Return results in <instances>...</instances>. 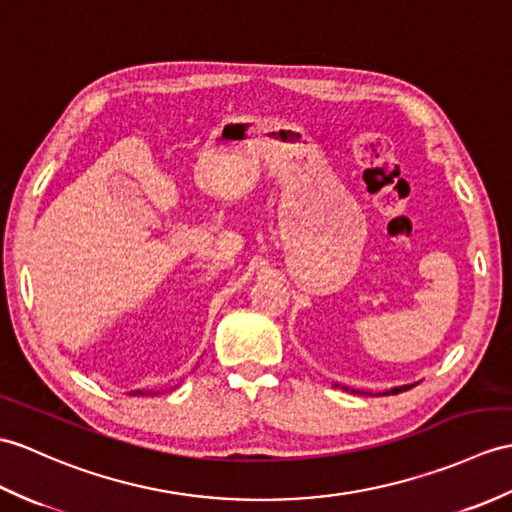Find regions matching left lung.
Here are the masks:
<instances>
[{
  "mask_svg": "<svg viewBox=\"0 0 512 512\" xmlns=\"http://www.w3.org/2000/svg\"><path fill=\"white\" fill-rule=\"evenodd\" d=\"M336 386H340V384H336ZM414 384H408V386H397V388H390V390H386L384 392V395H390V392H392V395H397V392H403V390H408V388H412ZM342 390H351V392H360V390H355V388H349V386H340ZM362 395H364V392H362Z\"/></svg>",
  "mask_w": 512,
  "mask_h": 512,
  "instance_id": "8db88e82",
  "label": "left lung"
}]
</instances>
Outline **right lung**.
<instances>
[{"mask_svg":"<svg viewBox=\"0 0 512 512\" xmlns=\"http://www.w3.org/2000/svg\"><path fill=\"white\" fill-rule=\"evenodd\" d=\"M130 395H152V390H133V392H130ZM154 395H157V392H154Z\"/></svg>","mask_w":512,"mask_h":512,"instance_id":"1","label":"right lung"}]
</instances>
